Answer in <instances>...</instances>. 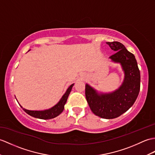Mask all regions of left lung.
Wrapping results in <instances>:
<instances>
[{
	"label": "left lung",
	"mask_w": 155,
	"mask_h": 155,
	"mask_svg": "<svg viewBox=\"0 0 155 155\" xmlns=\"http://www.w3.org/2000/svg\"><path fill=\"white\" fill-rule=\"evenodd\" d=\"M116 51L109 58L120 63L124 72L123 83L116 91L110 93H98L86 84L85 96L91 110L96 116L104 119L120 116L134 105L140 91V71L134 54L118 41L107 42Z\"/></svg>",
	"instance_id": "1"
}]
</instances>
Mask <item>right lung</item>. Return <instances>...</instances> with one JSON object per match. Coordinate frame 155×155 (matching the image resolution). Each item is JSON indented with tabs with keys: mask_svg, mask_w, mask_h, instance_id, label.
Listing matches in <instances>:
<instances>
[{
	"mask_svg": "<svg viewBox=\"0 0 155 155\" xmlns=\"http://www.w3.org/2000/svg\"><path fill=\"white\" fill-rule=\"evenodd\" d=\"M73 85L74 84H71L69 87L67 88V91L62 96V98H61L59 102L57 103L56 105L51 107V108H49L48 110H41V111L28 110L25 108H23L24 111L32 117L38 118V119H41V120H49V119H52L58 116L59 114H61L63 112V111L64 110V106L67 102V98L68 97H69V95L70 94ZM21 107H22L21 106Z\"/></svg>",
	"mask_w": 155,
	"mask_h": 155,
	"instance_id": "right-lung-1",
	"label": "right lung"
}]
</instances>
